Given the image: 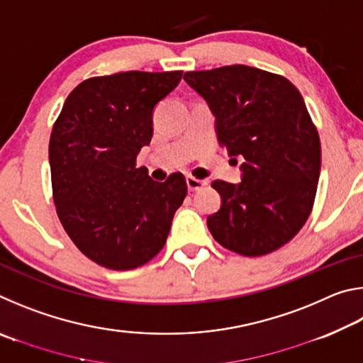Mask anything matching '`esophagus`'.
Returning a JSON list of instances; mask_svg holds the SVG:
<instances>
[{"instance_id":"obj_1","label":"esophagus","mask_w":363,"mask_h":363,"mask_svg":"<svg viewBox=\"0 0 363 363\" xmlns=\"http://www.w3.org/2000/svg\"><path fill=\"white\" fill-rule=\"evenodd\" d=\"M186 182H187V189L190 190V192H196V190H200L201 187H205L206 184H208L206 181H200V179H196V177H194V176H187Z\"/></svg>"}]
</instances>
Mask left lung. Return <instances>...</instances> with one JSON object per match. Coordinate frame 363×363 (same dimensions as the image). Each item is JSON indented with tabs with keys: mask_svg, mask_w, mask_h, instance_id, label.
Instances as JSON below:
<instances>
[{
	"mask_svg": "<svg viewBox=\"0 0 363 363\" xmlns=\"http://www.w3.org/2000/svg\"><path fill=\"white\" fill-rule=\"evenodd\" d=\"M184 79L216 116L219 145L243 158L240 184L213 182L223 199L206 219L214 240L250 257L281 248L309 218L320 176V138L303 96L285 77L248 65Z\"/></svg>",
	"mask_w": 363,
	"mask_h": 363,
	"instance_id": "1",
	"label": "left lung"
}]
</instances>
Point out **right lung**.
I'll use <instances>...</instances> for the list:
<instances>
[{
  "instance_id": "1",
  "label": "right lung",
  "mask_w": 363,
  "mask_h": 363,
  "mask_svg": "<svg viewBox=\"0 0 363 363\" xmlns=\"http://www.w3.org/2000/svg\"><path fill=\"white\" fill-rule=\"evenodd\" d=\"M182 72H121L79 83L49 139L52 199L65 232L102 267L131 270L167 243L186 177L153 181L136 158L152 139L157 104Z\"/></svg>"
}]
</instances>
